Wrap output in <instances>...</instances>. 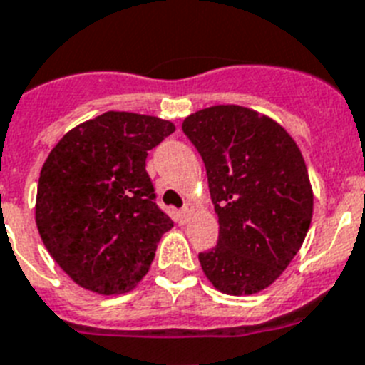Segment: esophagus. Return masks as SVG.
<instances>
[{
    "mask_svg": "<svg viewBox=\"0 0 365 365\" xmlns=\"http://www.w3.org/2000/svg\"><path fill=\"white\" fill-rule=\"evenodd\" d=\"M192 213H195V206H192V204H185V206H183V210L180 211V213H178V220L185 225V222H187V220L191 219Z\"/></svg>",
    "mask_w": 365,
    "mask_h": 365,
    "instance_id": "obj_1",
    "label": "esophagus"
}]
</instances>
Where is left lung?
Masks as SVG:
<instances>
[{
	"label": "left lung",
	"instance_id": "8db88e82",
	"mask_svg": "<svg viewBox=\"0 0 365 365\" xmlns=\"http://www.w3.org/2000/svg\"><path fill=\"white\" fill-rule=\"evenodd\" d=\"M182 130L204 159L219 217L217 247L198 254L202 271L226 295L259 293L310 228L314 191L301 148L271 116L241 106L200 109Z\"/></svg>",
	"mask_w": 365,
	"mask_h": 365
}]
</instances>
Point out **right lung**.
I'll return each mask as SVG.
<instances>
[{
  "instance_id": "obj_1",
  "label": "right lung",
  "mask_w": 365,
  "mask_h": 365,
  "mask_svg": "<svg viewBox=\"0 0 365 365\" xmlns=\"http://www.w3.org/2000/svg\"><path fill=\"white\" fill-rule=\"evenodd\" d=\"M174 130L158 116L107 111L51 148L38 178L36 228L78 286L120 295L148 272L174 222L155 206L146 155Z\"/></svg>"
}]
</instances>
